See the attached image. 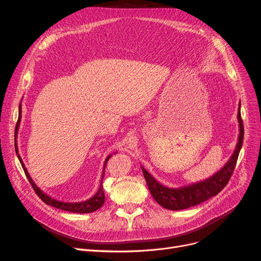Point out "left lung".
Instances as JSON below:
<instances>
[{"label": "left lung", "mask_w": 261, "mask_h": 261, "mask_svg": "<svg viewBox=\"0 0 261 261\" xmlns=\"http://www.w3.org/2000/svg\"><path fill=\"white\" fill-rule=\"evenodd\" d=\"M238 122L240 133L238 137V143L236 145L232 155L230 156L224 167L217 173H215L213 176L208 177L205 180L184 186V187L180 188H169L157 181L150 173L143 167H141L148 190H150L151 194L153 195L154 200L166 209L181 210L201 204L207 201L208 198L216 196L225 187L228 180L230 179L242 147L244 128L241 119L240 104L238 108Z\"/></svg>", "instance_id": "obj_1"}]
</instances>
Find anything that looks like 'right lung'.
<instances>
[{"mask_svg":"<svg viewBox=\"0 0 261 261\" xmlns=\"http://www.w3.org/2000/svg\"><path fill=\"white\" fill-rule=\"evenodd\" d=\"M20 122H21V104L19 106V118H18V122H17V125H16V130H15V150H16V154L19 158L20 164L23 168L24 173H25V175L29 179V181L31 182L32 187L34 188L35 192L37 193L41 200L49 206H53L55 208L61 209V210H65V212H70V213H75V214H89V213H93L95 210H97L100 207L103 206L104 202H105V194H104V190H103V177L105 174V168L107 165V161L109 160V158L113 156V155H109L107 156V158L105 159V163H104V169H103V173H102V179H101V184H100V188H98L97 192L90 197L89 200L87 201H83V202H76V203H70V202H61L58 200H55V198L48 196L46 193L42 192V190L37 187V185L34 182V180L32 179L31 175L29 174L28 169L25 168V165L23 164V160L21 158V156L19 155V151H18V146H17V134H18V129L20 126ZM116 154V153H115Z\"/></svg>","mask_w":261,"mask_h":261,"instance_id":"1","label":"right lung"}]
</instances>
